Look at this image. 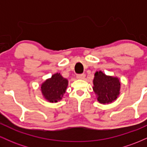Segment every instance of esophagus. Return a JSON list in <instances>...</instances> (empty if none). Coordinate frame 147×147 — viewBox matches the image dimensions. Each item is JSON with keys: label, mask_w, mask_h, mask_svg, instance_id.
<instances>
[{"label": "esophagus", "mask_w": 147, "mask_h": 147, "mask_svg": "<svg viewBox=\"0 0 147 147\" xmlns=\"http://www.w3.org/2000/svg\"><path fill=\"white\" fill-rule=\"evenodd\" d=\"M86 75L84 74H80V75H77V78L79 79H84L85 78Z\"/></svg>", "instance_id": "1"}]
</instances>
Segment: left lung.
<instances>
[{"mask_svg":"<svg viewBox=\"0 0 147 147\" xmlns=\"http://www.w3.org/2000/svg\"><path fill=\"white\" fill-rule=\"evenodd\" d=\"M93 84V90L101 104L111 103L119 95L120 83L117 77L106 76L101 71L96 72Z\"/></svg>","mask_w":147,"mask_h":147,"instance_id":"1","label":"left lung"}]
</instances>
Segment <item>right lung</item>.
I'll return each mask as SVG.
<instances>
[{
	"label": "right lung",
	"mask_w": 147,
	"mask_h": 147,
	"mask_svg": "<svg viewBox=\"0 0 147 147\" xmlns=\"http://www.w3.org/2000/svg\"><path fill=\"white\" fill-rule=\"evenodd\" d=\"M68 80L60 73H56L47 79L41 85V92L50 102H57L61 99L68 86Z\"/></svg>",
	"instance_id": "obj_1"
}]
</instances>
